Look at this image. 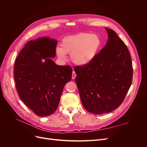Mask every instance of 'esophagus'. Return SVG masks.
I'll list each match as a JSON object with an SVG mask.
<instances>
[{
  "mask_svg": "<svg viewBox=\"0 0 147 147\" xmlns=\"http://www.w3.org/2000/svg\"><path fill=\"white\" fill-rule=\"evenodd\" d=\"M76 74H75V72H74V71H73V72H72V78H73V79H74V78H75V77H76Z\"/></svg>",
  "mask_w": 147,
  "mask_h": 147,
  "instance_id": "1",
  "label": "esophagus"
}]
</instances>
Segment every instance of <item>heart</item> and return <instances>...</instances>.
Wrapping results in <instances>:
<instances>
[{
	"instance_id": "obj_1",
	"label": "heart",
	"mask_w": 147,
	"mask_h": 147,
	"mask_svg": "<svg viewBox=\"0 0 147 147\" xmlns=\"http://www.w3.org/2000/svg\"><path fill=\"white\" fill-rule=\"evenodd\" d=\"M101 45V38L97 34L80 33L63 38L61 47L56 48V54L62 60L66 59V54H70L73 63L83 65L94 58Z\"/></svg>"
}]
</instances>
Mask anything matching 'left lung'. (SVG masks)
Returning a JSON list of instances; mask_svg holds the SVG:
<instances>
[{"mask_svg": "<svg viewBox=\"0 0 147 147\" xmlns=\"http://www.w3.org/2000/svg\"><path fill=\"white\" fill-rule=\"evenodd\" d=\"M105 29L109 39L105 47L90 63L74 68L82 104L97 115L109 113L122 104L133 76L126 45L113 30Z\"/></svg>", "mask_w": 147, "mask_h": 147, "instance_id": "1", "label": "left lung"}]
</instances>
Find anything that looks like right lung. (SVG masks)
Listing matches in <instances>:
<instances>
[{
    "mask_svg": "<svg viewBox=\"0 0 147 147\" xmlns=\"http://www.w3.org/2000/svg\"><path fill=\"white\" fill-rule=\"evenodd\" d=\"M57 41L47 37L26 44L15 60L14 77L20 98L39 117L49 116L58 107L65 84L72 78L69 65H57Z\"/></svg>",
    "mask_w": 147,
    "mask_h": 147,
    "instance_id": "1",
    "label": "right lung"
}]
</instances>
